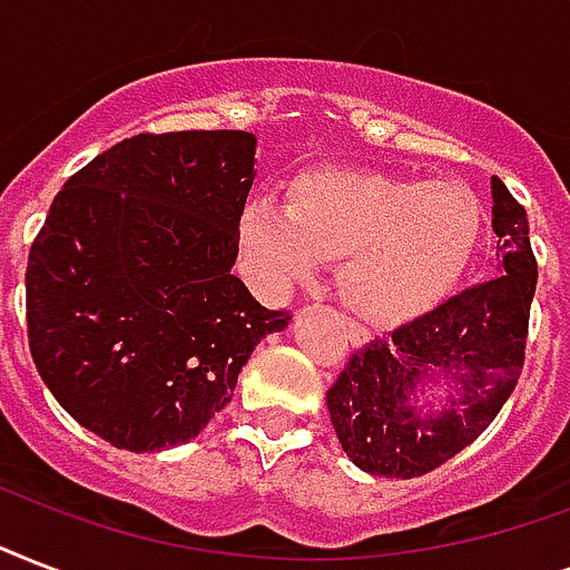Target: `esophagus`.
<instances>
[{"label": "esophagus", "instance_id": "1", "mask_svg": "<svg viewBox=\"0 0 570 570\" xmlns=\"http://www.w3.org/2000/svg\"><path fill=\"white\" fill-rule=\"evenodd\" d=\"M346 337L352 343V348H361L366 343V334L361 328H355V325H346Z\"/></svg>", "mask_w": 570, "mask_h": 570}]
</instances>
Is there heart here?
<instances>
[{"label":"heart","instance_id":"b5f03b06","mask_svg":"<svg viewBox=\"0 0 570 570\" xmlns=\"http://www.w3.org/2000/svg\"><path fill=\"white\" fill-rule=\"evenodd\" d=\"M485 227L479 197L461 183L322 168L289 186L286 206L250 197L239 245L263 286L284 293L343 259L340 298L373 328L423 316L459 284Z\"/></svg>","mask_w":570,"mask_h":570}]
</instances>
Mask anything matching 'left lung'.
Returning a JSON list of instances; mask_svg holds the SVG:
<instances>
[{
	"instance_id": "8db88e82",
	"label": "left lung",
	"mask_w": 570,
	"mask_h": 570,
	"mask_svg": "<svg viewBox=\"0 0 570 570\" xmlns=\"http://www.w3.org/2000/svg\"><path fill=\"white\" fill-rule=\"evenodd\" d=\"M497 275L348 357L328 390L343 452L357 468L414 479L441 468L494 423L521 379L539 263L527 209L491 177ZM443 380L441 412L415 405V390Z\"/></svg>"
}]
</instances>
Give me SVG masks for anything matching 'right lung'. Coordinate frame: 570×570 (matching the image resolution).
Listing matches in <instances>:
<instances>
[{"label":"right lung","mask_w":570,"mask_h":570,"mask_svg":"<svg viewBox=\"0 0 570 570\" xmlns=\"http://www.w3.org/2000/svg\"><path fill=\"white\" fill-rule=\"evenodd\" d=\"M242 129L138 132L58 191L26 266L31 361L118 450L191 441L259 340L284 331L230 268L254 183Z\"/></svg>","instance_id":"obj_1"}]
</instances>
